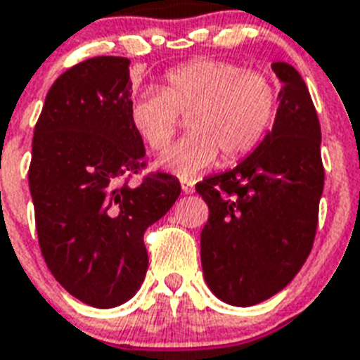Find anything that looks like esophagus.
Listing matches in <instances>:
<instances>
[{
	"label": "esophagus",
	"mask_w": 360,
	"mask_h": 360,
	"mask_svg": "<svg viewBox=\"0 0 360 360\" xmlns=\"http://www.w3.org/2000/svg\"><path fill=\"white\" fill-rule=\"evenodd\" d=\"M180 184H182V191L186 193V195H191V193L195 191L193 182H189V180H180Z\"/></svg>",
	"instance_id": "obj_1"
}]
</instances>
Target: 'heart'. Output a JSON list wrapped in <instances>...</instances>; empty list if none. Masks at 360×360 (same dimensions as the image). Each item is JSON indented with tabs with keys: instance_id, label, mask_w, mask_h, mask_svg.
I'll return each mask as SVG.
<instances>
[{
	"instance_id": "1",
	"label": "heart",
	"mask_w": 360,
	"mask_h": 360,
	"mask_svg": "<svg viewBox=\"0 0 360 360\" xmlns=\"http://www.w3.org/2000/svg\"><path fill=\"white\" fill-rule=\"evenodd\" d=\"M278 90L263 73L236 62L197 58L165 71L162 90L130 101L132 129L153 153H165L187 115L191 132L174 145L162 165L184 178L222 162L245 158L274 123Z\"/></svg>"
}]
</instances>
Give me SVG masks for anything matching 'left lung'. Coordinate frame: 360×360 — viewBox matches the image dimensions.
<instances>
[{
  "mask_svg": "<svg viewBox=\"0 0 360 360\" xmlns=\"http://www.w3.org/2000/svg\"><path fill=\"white\" fill-rule=\"evenodd\" d=\"M272 70L283 88L274 129L228 173L197 184L210 207L202 272L226 304L248 307L290 283L311 254L323 189L320 121L300 73Z\"/></svg>",
  "mask_w": 360,
  "mask_h": 360,
  "instance_id": "8db88e82",
  "label": "left lung"
}]
</instances>
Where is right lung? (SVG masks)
Returning <instances> with one entry per match:
<instances>
[{
    "label": "right lung",
    "instance_id": "obj_1",
    "mask_svg": "<svg viewBox=\"0 0 360 360\" xmlns=\"http://www.w3.org/2000/svg\"><path fill=\"white\" fill-rule=\"evenodd\" d=\"M124 56H94L62 73L34 127L29 189L38 245L55 280L91 307L123 304L147 274L143 236L180 197L178 178L147 173L129 117ZM138 174L142 180L132 186Z\"/></svg>",
    "mask_w": 360,
    "mask_h": 360
}]
</instances>
